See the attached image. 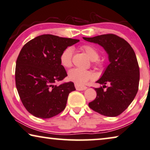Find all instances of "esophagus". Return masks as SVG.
Listing matches in <instances>:
<instances>
[{"label":"esophagus","mask_w":150,"mask_h":150,"mask_svg":"<svg viewBox=\"0 0 150 150\" xmlns=\"http://www.w3.org/2000/svg\"><path fill=\"white\" fill-rule=\"evenodd\" d=\"M75 86L76 90H80V91H81V90H86L88 88L87 87H86V86H80V85H79V84H77V83L75 84Z\"/></svg>","instance_id":"1"}]
</instances>
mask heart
Masks as SVG:
<instances>
[{
    "instance_id": "obj_1",
    "label": "heart",
    "mask_w": 150,
    "mask_h": 150,
    "mask_svg": "<svg viewBox=\"0 0 150 150\" xmlns=\"http://www.w3.org/2000/svg\"><path fill=\"white\" fill-rule=\"evenodd\" d=\"M81 50L85 52L91 60H96L98 58V52L95 47L90 45L81 46ZM73 50L72 47H68L63 50L60 56V64L64 67L69 68L72 65V56ZM100 65V63H99ZM69 79L75 83L82 85L94 78V74L92 71L84 70L82 69L75 68L69 72Z\"/></svg>"
}]
</instances>
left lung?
Returning a JSON list of instances; mask_svg holds the SVG:
<instances>
[{
  "instance_id": "1",
  "label": "left lung",
  "mask_w": 150,
  "mask_h": 150,
  "mask_svg": "<svg viewBox=\"0 0 150 150\" xmlns=\"http://www.w3.org/2000/svg\"><path fill=\"white\" fill-rule=\"evenodd\" d=\"M83 39L102 46L110 62L96 81L102 86L94 88L96 97L88 105L101 115L117 116L127 109L138 91L140 73L135 53L127 41L113 34ZM107 84L109 86L104 90Z\"/></svg>"
}]
</instances>
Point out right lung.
<instances>
[{"instance_id": "add662e5", "label": "right lung", "mask_w": 150, "mask_h": 150, "mask_svg": "<svg viewBox=\"0 0 150 150\" xmlns=\"http://www.w3.org/2000/svg\"><path fill=\"white\" fill-rule=\"evenodd\" d=\"M79 40L52 35H42L25 44L16 61V84L21 100L34 116L46 119L62 112L72 81L54 85L67 76L60 56L65 48Z\"/></svg>"}]
</instances>
